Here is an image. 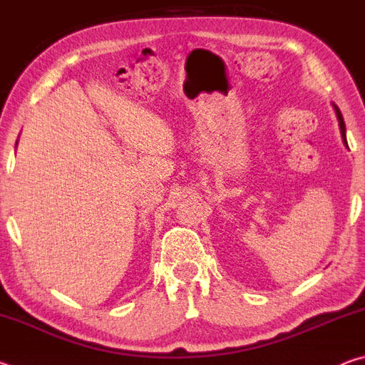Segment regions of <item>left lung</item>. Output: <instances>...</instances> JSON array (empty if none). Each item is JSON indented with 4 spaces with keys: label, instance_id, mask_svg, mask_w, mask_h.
Instances as JSON below:
<instances>
[{
    "label": "left lung",
    "instance_id": "obj_1",
    "mask_svg": "<svg viewBox=\"0 0 365 365\" xmlns=\"http://www.w3.org/2000/svg\"><path fill=\"white\" fill-rule=\"evenodd\" d=\"M333 106H335V104H333ZM335 110H336V117H338V122H339V128H341V135H343V141H344V145L348 146V143H346V128H344V120H343V115H341V113H339V109H338V106H335Z\"/></svg>",
    "mask_w": 365,
    "mask_h": 365
}]
</instances>
